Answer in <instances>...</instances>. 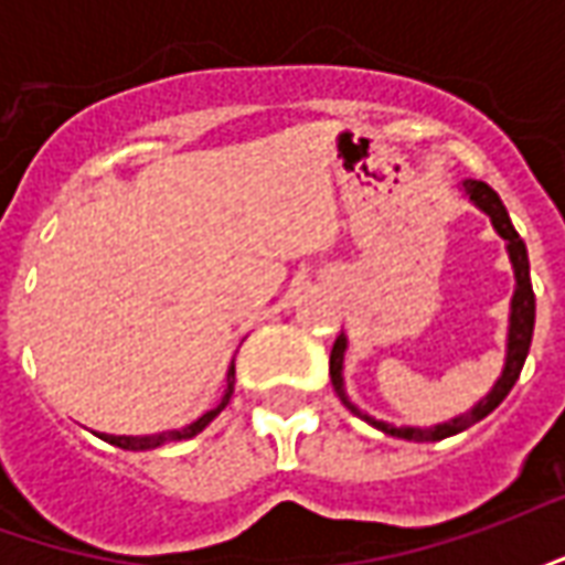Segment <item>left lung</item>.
Masks as SVG:
<instances>
[{"instance_id": "8db88e82", "label": "left lung", "mask_w": 565, "mask_h": 565, "mask_svg": "<svg viewBox=\"0 0 565 565\" xmlns=\"http://www.w3.org/2000/svg\"><path fill=\"white\" fill-rule=\"evenodd\" d=\"M466 186V196L469 202H475L478 209L484 211L490 223H493V230H497L502 238H505V247H509V259H511V269H514V296H511V315H509V348H505V366H502V375L493 384V391L487 393L484 399L478 405H472L466 415L460 417H450L445 424L436 426H393L384 424V420H375V417H369L366 412H360L351 399H348V393H344V379H342V369H344V351H348V339H344V332L335 339L332 344V354H330V379L332 387L339 393V399L342 405L351 412V415L363 417L366 424H372L381 433H387V436L396 438H408V441H441V438L457 436L462 429H469L478 420H484L493 408H497L509 391L514 387V381L521 379V369L523 360L530 354V342H533V323H535V294H533V284H530V257H526V245H523V238L518 235V230L511 226V217L505 205H502V199L497 196V190L493 186H487L484 181H462Z\"/></svg>"}]
</instances>
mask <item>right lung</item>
Instances as JSON below:
<instances>
[{"label":"right lung","mask_w":565,"mask_h":565,"mask_svg":"<svg viewBox=\"0 0 565 565\" xmlns=\"http://www.w3.org/2000/svg\"><path fill=\"white\" fill-rule=\"evenodd\" d=\"M233 387H235V363L230 366V372H226V391H223L221 403L214 405L211 412H205L202 417H196L193 424L181 426V429H169V433H153V436H105V433H99V438H105L108 445H115V448H124V450H150V448H160V445H166V441L193 438L196 433H202V429H205V426H209L214 417L221 415L223 408H226L230 396H233Z\"/></svg>","instance_id":"1"}]
</instances>
